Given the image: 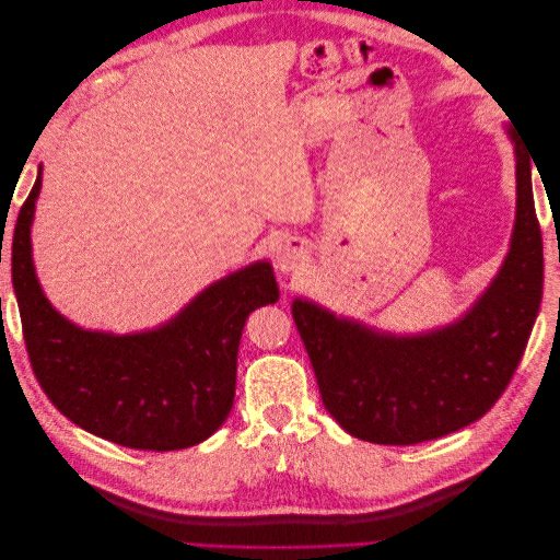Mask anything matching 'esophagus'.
Instances as JSON below:
<instances>
[{"label": "esophagus", "instance_id": "esophagus-1", "mask_svg": "<svg viewBox=\"0 0 560 560\" xmlns=\"http://www.w3.org/2000/svg\"><path fill=\"white\" fill-rule=\"evenodd\" d=\"M303 259H306V252H303V243H299L296 238L284 241L276 252V264L280 270H284V273L296 270Z\"/></svg>", "mask_w": 560, "mask_h": 560}]
</instances>
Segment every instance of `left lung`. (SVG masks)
Segmentation results:
<instances>
[{"instance_id": "1", "label": "left lung", "mask_w": 560, "mask_h": 560, "mask_svg": "<svg viewBox=\"0 0 560 560\" xmlns=\"http://www.w3.org/2000/svg\"><path fill=\"white\" fill-rule=\"evenodd\" d=\"M516 154V224L495 280L453 325L395 336L336 317L306 299L292 315L308 350L325 409L352 436L411 446L467 428L510 385L541 301L545 257L535 214L533 161Z\"/></svg>"}]
</instances>
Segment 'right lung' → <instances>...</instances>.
<instances>
[{
    "mask_svg": "<svg viewBox=\"0 0 560 560\" xmlns=\"http://www.w3.org/2000/svg\"><path fill=\"white\" fill-rule=\"evenodd\" d=\"M39 191L42 167L13 229L11 276L46 397L81 430L128 448L161 453L206 442L231 413L247 315L280 296L273 268L257 261L235 270L156 329H81L50 306L32 264Z\"/></svg>",
    "mask_w": 560,
    "mask_h": 560,
    "instance_id": "right-lung-1",
    "label": "right lung"
}]
</instances>
